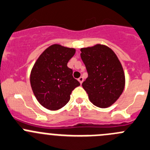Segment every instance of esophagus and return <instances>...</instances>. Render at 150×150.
<instances>
[{
	"instance_id": "1",
	"label": "esophagus",
	"mask_w": 150,
	"mask_h": 150,
	"mask_svg": "<svg viewBox=\"0 0 150 150\" xmlns=\"http://www.w3.org/2000/svg\"><path fill=\"white\" fill-rule=\"evenodd\" d=\"M83 80H84V79H83V77H82V76H80V77H79V79H78V81H79V82H80V84H82V82H83Z\"/></svg>"
}]
</instances>
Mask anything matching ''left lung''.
<instances>
[{
    "label": "left lung",
    "instance_id": "1",
    "mask_svg": "<svg viewBox=\"0 0 150 150\" xmlns=\"http://www.w3.org/2000/svg\"><path fill=\"white\" fill-rule=\"evenodd\" d=\"M80 51L88 74L82 87L90 101L98 108L111 106L125 88V73L120 61L106 45L98 44Z\"/></svg>",
    "mask_w": 150,
    "mask_h": 150
}]
</instances>
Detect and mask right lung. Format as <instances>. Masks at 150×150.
<instances>
[{"mask_svg": "<svg viewBox=\"0 0 150 150\" xmlns=\"http://www.w3.org/2000/svg\"><path fill=\"white\" fill-rule=\"evenodd\" d=\"M76 50L54 44L45 50L34 65L30 82L35 97L41 105L51 110L65 106L73 90L80 83L73 77L67 66Z\"/></svg>", "mask_w": 150, "mask_h": 150, "instance_id": "1", "label": "right lung"}]
</instances>
